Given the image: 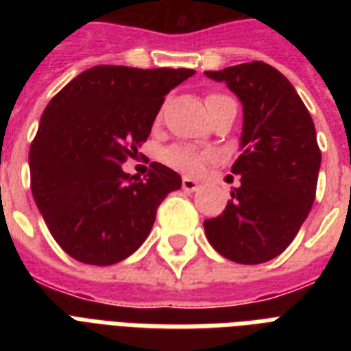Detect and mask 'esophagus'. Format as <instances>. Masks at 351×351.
<instances>
[{
    "label": "esophagus",
    "mask_w": 351,
    "mask_h": 351,
    "mask_svg": "<svg viewBox=\"0 0 351 351\" xmlns=\"http://www.w3.org/2000/svg\"><path fill=\"white\" fill-rule=\"evenodd\" d=\"M198 187H200V184L193 180V178H182V189H184V191L193 193L197 191Z\"/></svg>",
    "instance_id": "esophagus-1"
}]
</instances>
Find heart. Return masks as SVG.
<instances>
[{"label": "heart", "mask_w": 351, "mask_h": 351, "mask_svg": "<svg viewBox=\"0 0 351 351\" xmlns=\"http://www.w3.org/2000/svg\"><path fill=\"white\" fill-rule=\"evenodd\" d=\"M228 98L224 95H209L206 98V104H213L217 100ZM165 164L171 165L173 169L180 171L184 175H197L202 171L206 164H209L213 160V154L209 151H200V149L193 147V145H186V143H176L171 145L169 149H165L164 153Z\"/></svg>", "instance_id": "b5f03b06"}]
</instances>
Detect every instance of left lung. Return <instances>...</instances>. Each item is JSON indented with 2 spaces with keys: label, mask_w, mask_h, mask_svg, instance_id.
<instances>
[{
  "label": "left lung",
  "mask_w": 351,
  "mask_h": 351,
  "mask_svg": "<svg viewBox=\"0 0 351 351\" xmlns=\"http://www.w3.org/2000/svg\"><path fill=\"white\" fill-rule=\"evenodd\" d=\"M244 106L242 154L231 171L240 186L219 217L204 220L209 244L239 264L280 255L315 200L321 149L315 125L293 85L264 62L206 71Z\"/></svg>",
  "instance_id": "8db88e82"
}]
</instances>
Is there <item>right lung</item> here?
<instances>
[{"label":"right lung","instance_id":"1","mask_svg":"<svg viewBox=\"0 0 351 351\" xmlns=\"http://www.w3.org/2000/svg\"><path fill=\"white\" fill-rule=\"evenodd\" d=\"M193 74L98 65L49 101L30 143V189L67 255L111 266L147 239L156 209L182 178L153 162L147 176L134 180L121 164L147 140L165 95Z\"/></svg>","mask_w":351,"mask_h":351}]
</instances>
